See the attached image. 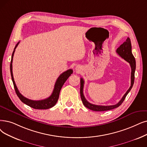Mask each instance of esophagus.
Returning <instances> with one entry per match:
<instances>
[{
  "instance_id": "esophagus-1",
  "label": "esophagus",
  "mask_w": 147,
  "mask_h": 147,
  "mask_svg": "<svg viewBox=\"0 0 147 147\" xmlns=\"http://www.w3.org/2000/svg\"><path fill=\"white\" fill-rule=\"evenodd\" d=\"M76 70H77V71H78V72H80V70H81V69H80V68H78V67H77V68H76Z\"/></svg>"
}]
</instances>
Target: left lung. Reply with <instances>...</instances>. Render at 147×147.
<instances>
[{
  "label": "left lung",
  "instance_id": "left-lung-1",
  "mask_svg": "<svg viewBox=\"0 0 147 147\" xmlns=\"http://www.w3.org/2000/svg\"><path fill=\"white\" fill-rule=\"evenodd\" d=\"M117 53L123 58L124 60H125L127 62H128L131 67V86H130L129 89L127 90V91L125 92V94L124 95L123 98L118 102V103L115 105H111V106H100V105H93L88 102L84 95V80L82 78L80 79V97L82 101V103L84 105L88 108L89 109H91L94 111L97 112H101V111H109L111 109H113L115 108H117L119 107L121 104L123 103V102L125 100V98L126 97L127 95L130 92L131 89L133 87L134 80H135V72L136 69V61L135 57L133 56L132 52H131V41L130 39L128 37L127 38V40L125 42H123V44L117 49Z\"/></svg>",
  "mask_w": 147,
  "mask_h": 147
}]
</instances>
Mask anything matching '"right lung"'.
Listing matches in <instances>:
<instances>
[{
  "label": "right lung",
  "instance_id": "1",
  "mask_svg": "<svg viewBox=\"0 0 147 147\" xmlns=\"http://www.w3.org/2000/svg\"><path fill=\"white\" fill-rule=\"evenodd\" d=\"M19 42H18L16 44V46L14 49L13 52H12V56H11V63H10V71H11V78H12V82H13L14 87L15 91L17 95V96L23 102V103H24V104H26V105H28L31 107H32V108H34V109H49V108L53 107L58 100L60 91H61V89L63 85L64 84V83L67 80V79L73 73V70L71 69H68L66 71L62 73L59 76V78L57 79L56 82L55 83L53 92L49 97H48L46 99L41 100H30L26 97H24L23 95H22L20 94V92H19L18 89L15 84V81H14V77H13V74H12V59H13V56H14L16 49L17 47V46L18 45Z\"/></svg>",
  "mask_w": 147,
  "mask_h": 147
}]
</instances>
